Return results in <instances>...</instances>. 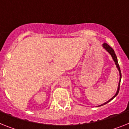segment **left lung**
<instances>
[{
	"mask_svg": "<svg viewBox=\"0 0 129 129\" xmlns=\"http://www.w3.org/2000/svg\"><path fill=\"white\" fill-rule=\"evenodd\" d=\"M103 47L105 48V49L108 52L110 53V54H111V56H112V58L113 59V60H114L115 63V65H116L117 68L118 70H119V75H120V80H119V85H118V88H117V92L116 94H115V96H113V97H112V98H111V99L110 100H108V102H105L104 104H103L102 105H100V106H98V107L99 106H103V105H105L107 103H108L109 102H110L111 100H113V98L115 97V96H117V95L118 94V93H119V87H120V83H121V70H120V68H119V63H118V61H117V58L116 55H115V53L114 50H113V49L111 47H110L109 45H108L107 43H104L103 44Z\"/></svg>",
	"mask_w": 129,
	"mask_h": 129,
	"instance_id": "obj_1",
	"label": "left lung"
}]
</instances>
